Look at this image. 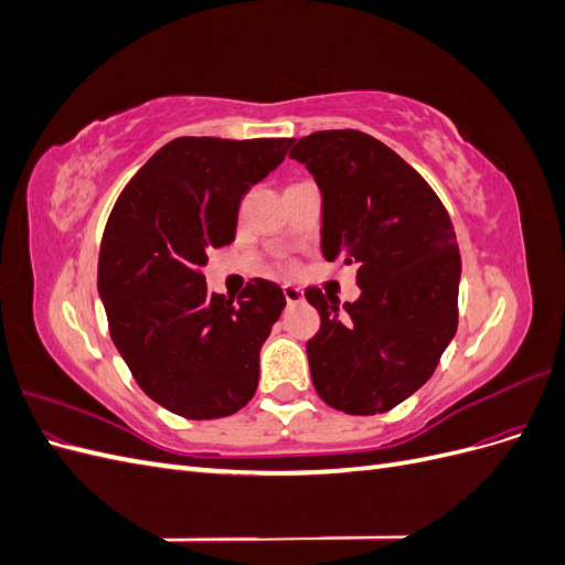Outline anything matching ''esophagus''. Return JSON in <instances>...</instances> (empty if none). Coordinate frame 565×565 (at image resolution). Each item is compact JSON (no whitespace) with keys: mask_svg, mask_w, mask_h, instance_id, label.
<instances>
[{"mask_svg":"<svg viewBox=\"0 0 565 565\" xmlns=\"http://www.w3.org/2000/svg\"><path fill=\"white\" fill-rule=\"evenodd\" d=\"M282 295H285V299H287L289 306H295V303H301V301H303V292H301L299 287H295V285H285V287H282Z\"/></svg>","mask_w":565,"mask_h":565,"instance_id":"34e87169","label":"esophagus"}]
</instances>
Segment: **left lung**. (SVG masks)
<instances>
[{
    "label": "left lung",
    "instance_id": "1",
    "mask_svg": "<svg viewBox=\"0 0 565 565\" xmlns=\"http://www.w3.org/2000/svg\"><path fill=\"white\" fill-rule=\"evenodd\" d=\"M289 158L320 188L322 256L358 264L361 287L344 309L318 287L306 289L320 313L306 344L313 386L347 415L388 413L431 377L457 332L452 221L434 188L370 134L316 131Z\"/></svg>",
    "mask_w": 565,
    "mask_h": 565
}]
</instances>
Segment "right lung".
<instances>
[{
  "label": "right lung",
  "mask_w": 565,
  "mask_h": 565,
  "mask_svg": "<svg viewBox=\"0 0 565 565\" xmlns=\"http://www.w3.org/2000/svg\"><path fill=\"white\" fill-rule=\"evenodd\" d=\"M289 146L181 136L136 172L108 216L98 295L110 337L146 396L179 417H228L259 384L282 289L252 278L237 299L210 295L202 266L210 249L235 241L243 195Z\"/></svg>",
  "instance_id": "1"
}]
</instances>
